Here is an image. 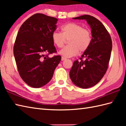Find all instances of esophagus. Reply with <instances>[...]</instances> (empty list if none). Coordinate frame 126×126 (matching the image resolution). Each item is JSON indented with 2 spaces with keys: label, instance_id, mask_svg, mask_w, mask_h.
Listing matches in <instances>:
<instances>
[{
  "label": "esophagus",
  "instance_id": "obj_1",
  "mask_svg": "<svg viewBox=\"0 0 126 126\" xmlns=\"http://www.w3.org/2000/svg\"><path fill=\"white\" fill-rule=\"evenodd\" d=\"M66 60V58H65V57H62V58H61V60L62 61H64V60Z\"/></svg>",
  "mask_w": 126,
  "mask_h": 126
}]
</instances>
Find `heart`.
Here are the masks:
<instances>
[{
  "instance_id": "obj_1",
  "label": "heart",
  "mask_w": 126,
  "mask_h": 126,
  "mask_svg": "<svg viewBox=\"0 0 126 126\" xmlns=\"http://www.w3.org/2000/svg\"><path fill=\"white\" fill-rule=\"evenodd\" d=\"M62 33L54 31L52 33V42L58 48L64 45L66 39L68 40V46L60 51L64 57L70 58L81 52L86 51L92 43L90 31L85 29L81 25L75 23H68L62 27Z\"/></svg>"
}]
</instances>
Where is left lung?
<instances>
[{
  "instance_id": "8db88e82",
  "label": "left lung",
  "mask_w": 126,
  "mask_h": 126,
  "mask_svg": "<svg viewBox=\"0 0 126 126\" xmlns=\"http://www.w3.org/2000/svg\"><path fill=\"white\" fill-rule=\"evenodd\" d=\"M73 19L85 20L91 28L92 39L90 47L81 56V61L74 62L69 74L74 84L87 89L100 82L107 70L112 41L103 24L96 18L83 15ZM82 58L85 60L83 61Z\"/></svg>"
}]
</instances>
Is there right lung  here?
Masks as SVG:
<instances>
[{
    "label": "right lung",
    "mask_w": 126,
    "mask_h": 126,
    "mask_svg": "<svg viewBox=\"0 0 126 126\" xmlns=\"http://www.w3.org/2000/svg\"><path fill=\"white\" fill-rule=\"evenodd\" d=\"M57 18L36 13L24 22L19 30L13 54L19 74L29 86L38 88L51 79L61 56L50 58L57 52L52 33L57 28Z\"/></svg>",
    "instance_id": "right-lung-1"
}]
</instances>
